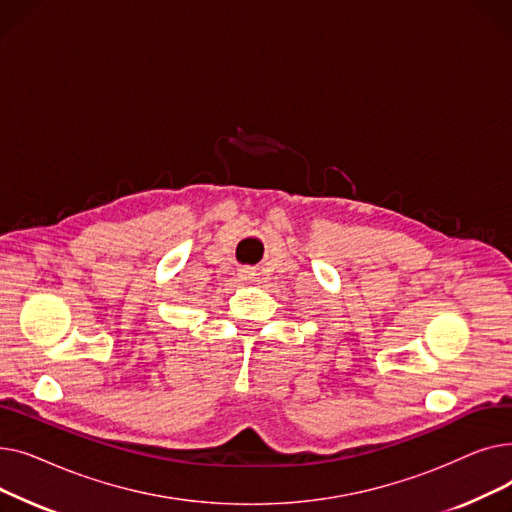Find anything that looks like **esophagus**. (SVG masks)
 Listing matches in <instances>:
<instances>
[{
	"mask_svg": "<svg viewBox=\"0 0 512 512\" xmlns=\"http://www.w3.org/2000/svg\"><path fill=\"white\" fill-rule=\"evenodd\" d=\"M245 276H251V272H249V270H247V272H245Z\"/></svg>",
	"mask_w": 512,
	"mask_h": 512,
	"instance_id": "obj_1",
	"label": "esophagus"
}]
</instances>
